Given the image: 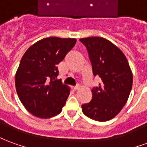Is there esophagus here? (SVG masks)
<instances>
[{
    "instance_id": "34e87169",
    "label": "esophagus",
    "mask_w": 147,
    "mask_h": 147,
    "mask_svg": "<svg viewBox=\"0 0 147 147\" xmlns=\"http://www.w3.org/2000/svg\"><path fill=\"white\" fill-rule=\"evenodd\" d=\"M78 89H80V86H75V87H72V90H77Z\"/></svg>"
}]
</instances>
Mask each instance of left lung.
<instances>
[{"mask_svg": "<svg viewBox=\"0 0 147 147\" xmlns=\"http://www.w3.org/2000/svg\"><path fill=\"white\" fill-rule=\"evenodd\" d=\"M86 46L93 74L101 83L92 89V99L82 105L83 113L97 121H107L123 109L132 87V72L122 51L107 39L80 38Z\"/></svg>", "mask_w": 147, "mask_h": 147, "instance_id": "obj_1", "label": "left lung"}]
</instances>
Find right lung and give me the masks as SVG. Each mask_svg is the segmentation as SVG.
<instances>
[{
	"label": "right lung",
	"instance_id": "1",
	"mask_svg": "<svg viewBox=\"0 0 147 147\" xmlns=\"http://www.w3.org/2000/svg\"><path fill=\"white\" fill-rule=\"evenodd\" d=\"M76 39L49 37L30 46L24 53L16 74L19 98L28 112L39 118H50L61 112L70 90L57 80V64Z\"/></svg>",
	"mask_w": 147,
	"mask_h": 147
}]
</instances>
